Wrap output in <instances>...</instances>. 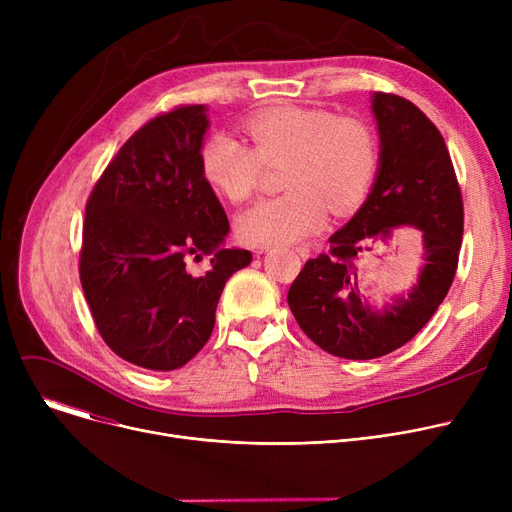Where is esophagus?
<instances>
[{"mask_svg": "<svg viewBox=\"0 0 512 512\" xmlns=\"http://www.w3.org/2000/svg\"><path fill=\"white\" fill-rule=\"evenodd\" d=\"M255 253H257V255H261V253H265V251H263V249H257ZM297 255H299L301 259H309V255H311V253H309V249H307V247H299V249H297Z\"/></svg>", "mask_w": 512, "mask_h": 512, "instance_id": "1", "label": "esophagus"}]
</instances>
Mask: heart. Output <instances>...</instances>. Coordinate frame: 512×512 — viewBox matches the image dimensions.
<instances>
[{
    "instance_id": "b5f03b06",
    "label": "heart",
    "mask_w": 512,
    "mask_h": 512,
    "mask_svg": "<svg viewBox=\"0 0 512 512\" xmlns=\"http://www.w3.org/2000/svg\"><path fill=\"white\" fill-rule=\"evenodd\" d=\"M253 149L228 132H215L201 149L205 180L232 203L255 191L263 164L282 166L286 193L242 211L236 232L255 247H282L321 228L326 207L334 215L353 211L378 170V141L357 118L328 110L280 105L245 122Z\"/></svg>"
}]
</instances>
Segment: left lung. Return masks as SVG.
<instances>
[{"instance_id":"left-lung-1","label":"left lung","mask_w":512,"mask_h":512,"mask_svg":"<svg viewBox=\"0 0 512 512\" xmlns=\"http://www.w3.org/2000/svg\"><path fill=\"white\" fill-rule=\"evenodd\" d=\"M371 112L380 134L371 191L330 236V255L309 259L288 290L301 330L326 353L353 361L384 357L415 338L446 299L463 240V199L440 130L398 95L373 93ZM396 227L422 232L424 263L407 295L375 304L362 294L358 265L389 244Z\"/></svg>"}]
</instances>
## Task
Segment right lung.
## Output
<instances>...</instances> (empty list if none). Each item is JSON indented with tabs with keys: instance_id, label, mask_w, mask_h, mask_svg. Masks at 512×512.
I'll return each mask as SVG.
<instances>
[{
	"instance_id": "right-lung-1",
	"label": "right lung",
	"mask_w": 512,
	"mask_h": 512,
	"mask_svg": "<svg viewBox=\"0 0 512 512\" xmlns=\"http://www.w3.org/2000/svg\"><path fill=\"white\" fill-rule=\"evenodd\" d=\"M207 105L157 116L122 145L87 203L80 284L95 326L124 361L172 371L209 340L228 278L253 259L224 249L230 224L201 170ZM210 255L193 277L191 256Z\"/></svg>"
}]
</instances>
